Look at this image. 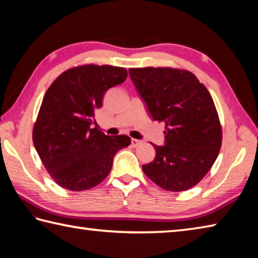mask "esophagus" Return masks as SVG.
<instances>
[{
  "label": "esophagus",
  "mask_w": 258,
  "mask_h": 258,
  "mask_svg": "<svg viewBox=\"0 0 258 258\" xmlns=\"http://www.w3.org/2000/svg\"><path fill=\"white\" fill-rule=\"evenodd\" d=\"M141 143H142V141H138V139H135V138L132 139V146L133 147H137Z\"/></svg>",
  "instance_id": "esophagus-1"
}]
</instances>
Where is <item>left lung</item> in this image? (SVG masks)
I'll list each match as a JSON object with an SVG mask.
<instances>
[{
    "instance_id": "left-lung-1",
    "label": "left lung",
    "mask_w": 258,
    "mask_h": 258,
    "mask_svg": "<svg viewBox=\"0 0 258 258\" xmlns=\"http://www.w3.org/2000/svg\"><path fill=\"white\" fill-rule=\"evenodd\" d=\"M130 78L153 120L165 123V145L143 171L169 191L188 190L211 170L222 144V126L213 98L190 71L132 68Z\"/></svg>"
}]
</instances>
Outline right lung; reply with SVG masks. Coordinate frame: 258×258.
<instances>
[{
    "label": "right lung",
    "mask_w": 258,
    "mask_h": 258,
    "mask_svg": "<svg viewBox=\"0 0 258 258\" xmlns=\"http://www.w3.org/2000/svg\"><path fill=\"white\" fill-rule=\"evenodd\" d=\"M126 76L120 67L78 66L62 72L45 93L33 142L58 186L71 191L94 188L110 173L117 151L130 145V137L106 136L94 119L106 90Z\"/></svg>",
    "instance_id": "obj_1"
}]
</instances>
